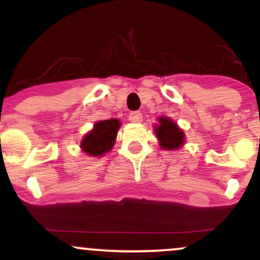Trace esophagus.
Masks as SVG:
<instances>
[{
    "instance_id": "obj_1",
    "label": "esophagus",
    "mask_w": 260,
    "mask_h": 260,
    "mask_svg": "<svg viewBox=\"0 0 260 260\" xmlns=\"http://www.w3.org/2000/svg\"><path fill=\"white\" fill-rule=\"evenodd\" d=\"M129 121L131 122H134V123H139V122H142L143 120V116L142 113H140L139 111H132L129 113Z\"/></svg>"
}]
</instances>
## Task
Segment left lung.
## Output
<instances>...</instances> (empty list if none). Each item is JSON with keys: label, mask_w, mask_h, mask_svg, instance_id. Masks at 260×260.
<instances>
[{"label": "left lung", "mask_w": 260, "mask_h": 260, "mask_svg": "<svg viewBox=\"0 0 260 260\" xmlns=\"http://www.w3.org/2000/svg\"><path fill=\"white\" fill-rule=\"evenodd\" d=\"M155 134L160 140V147L164 149H178L183 144L184 134L174 121L168 117H160L159 124L155 127Z\"/></svg>", "instance_id": "1"}]
</instances>
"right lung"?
I'll list each match as a JSON object with an SVG mask.
<instances>
[{
	"label": "right lung",
	"instance_id": "obj_1",
	"mask_svg": "<svg viewBox=\"0 0 260 260\" xmlns=\"http://www.w3.org/2000/svg\"><path fill=\"white\" fill-rule=\"evenodd\" d=\"M120 128V121L116 118L106 121H99L94 124V128L82 140L83 151L91 156H100L111 150L115 144L117 131Z\"/></svg>",
	"mask_w": 260,
	"mask_h": 260
}]
</instances>
